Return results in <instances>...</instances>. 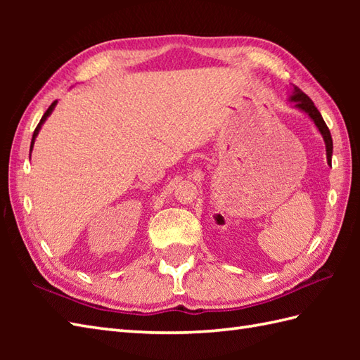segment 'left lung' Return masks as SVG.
<instances>
[{
  "mask_svg": "<svg viewBox=\"0 0 360 360\" xmlns=\"http://www.w3.org/2000/svg\"><path fill=\"white\" fill-rule=\"evenodd\" d=\"M289 102H292L294 108L300 110L302 112L307 114V116L314 122V125L317 127L319 133L322 134L323 141H325V147H326V160L328 164L331 165V158H333V137L330 129H328L325 120L322 117V114L319 112V110L316 108V105L312 103L311 98L303 93L302 89H298L297 86H290L289 88Z\"/></svg>",
  "mask_w": 360,
  "mask_h": 360,
  "instance_id": "left-lung-1",
  "label": "left lung"
}]
</instances>
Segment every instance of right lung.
I'll return each mask as SVG.
<instances>
[{
    "mask_svg": "<svg viewBox=\"0 0 360 360\" xmlns=\"http://www.w3.org/2000/svg\"><path fill=\"white\" fill-rule=\"evenodd\" d=\"M56 105H57V101L56 102H52V105L49 106L48 108V111H46L44 114H43V117H41V120H40V124L37 125V128H35V131H34V136H32V142H30V153H32V148H34V143H35V139H37V136H38V133H40V129H41V125L44 124L46 122V119H48L51 114H52V111H53V108H56Z\"/></svg>",
    "mask_w": 360,
    "mask_h": 360,
    "instance_id": "obj_1",
    "label": "right lung"
}]
</instances>
